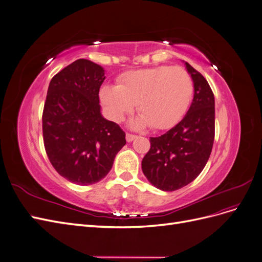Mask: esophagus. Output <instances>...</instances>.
<instances>
[{"label":"esophagus","mask_w":262,"mask_h":262,"mask_svg":"<svg viewBox=\"0 0 262 262\" xmlns=\"http://www.w3.org/2000/svg\"><path fill=\"white\" fill-rule=\"evenodd\" d=\"M125 139L128 142H132L133 140L137 139V136H134V134H130V133H126L125 134Z\"/></svg>","instance_id":"1"}]
</instances>
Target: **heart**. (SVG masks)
Listing matches in <instances>:
<instances>
[{
	"label": "heart",
	"mask_w": 262,
	"mask_h": 262,
	"mask_svg": "<svg viewBox=\"0 0 262 262\" xmlns=\"http://www.w3.org/2000/svg\"><path fill=\"white\" fill-rule=\"evenodd\" d=\"M192 94V78L185 69L161 66L124 73L118 85L102 86L99 97L113 120L121 121L138 102L141 114L132 119L131 128L165 130L185 114Z\"/></svg>",
	"instance_id": "1"
}]
</instances>
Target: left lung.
Instances as JSON below:
<instances>
[{
    "label": "left lung",
    "instance_id": "1",
    "mask_svg": "<svg viewBox=\"0 0 262 262\" xmlns=\"http://www.w3.org/2000/svg\"><path fill=\"white\" fill-rule=\"evenodd\" d=\"M193 99L182 120L165 134L150 138L142 161L147 180L163 191H175L193 181L208 163L215 130V102L207 80L188 62Z\"/></svg>",
    "mask_w": 262,
    "mask_h": 262
}]
</instances>
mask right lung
Returning <instances> with one entry per match:
<instances>
[{
    "label": "right lung",
    "instance_id": "1",
    "mask_svg": "<svg viewBox=\"0 0 262 262\" xmlns=\"http://www.w3.org/2000/svg\"><path fill=\"white\" fill-rule=\"evenodd\" d=\"M105 70L78 59L50 81L42 114L47 155L54 169L73 184H96L125 145V133L100 113Z\"/></svg>",
    "mask_w": 262,
    "mask_h": 262
}]
</instances>
